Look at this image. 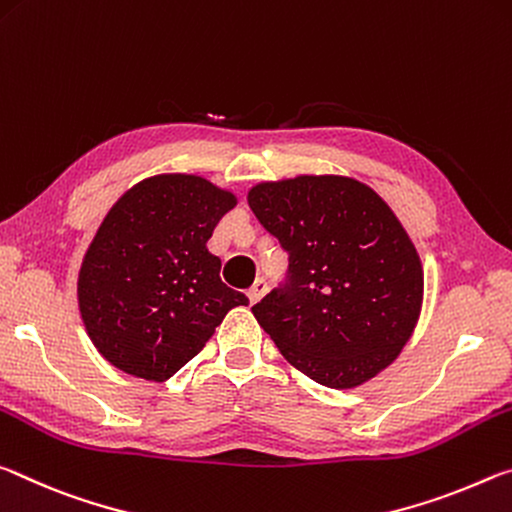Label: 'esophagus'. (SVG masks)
Returning <instances> with one entry per match:
<instances>
[{
    "instance_id": "34e87169",
    "label": "esophagus",
    "mask_w": 512,
    "mask_h": 512,
    "mask_svg": "<svg viewBox=\"0 0 512 512\" xmlns=\"http://www.w3.org/2000/svg\"><path fill=\"white\" fill-rule=\"evenodd\" d=\"M265 292H267V281L265 279H256L254 283H251V288L247 290V297H249L251 304H256V301L261 299Z\"/></svg>"
}]
</instances>
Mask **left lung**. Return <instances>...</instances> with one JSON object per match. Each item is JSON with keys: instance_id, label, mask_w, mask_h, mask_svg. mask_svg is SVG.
<instances>
[{"instance_id": "1", "label": "left lung", "mask_w": 512, "mask_h": 512, "mask_svg": "<svg viewBox=\"0 0 512 512\" xmlns=\"http://www.w3.org/2000/svg\"><path fill=\"white\" fill-rule=\"evenodd\" d=\"M249 206L288 254L251 308L297 370L354 388L397 358L422 306V265L395 213L360 181L297 177L251 188Z\"/></svg>"}]
</instances>
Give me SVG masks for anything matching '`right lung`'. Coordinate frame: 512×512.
<instances>
[{"instance_id": "right-lung-1", "label": "right lung", "mask_w": 512, "mask_h": 512, "mask_svg": "<svg viewBox=\"0 0 512 512\" xmlns=\"http://www.w3.org/2000/svg\"><path fill=\"white\" fill-rule=\"evenodd\" d=\"M236 197L192 174L140 181L106 215L79 272L90 340L117 370L167 381L211 338L242 292L206 249Z\"/></svg>"}]
</instances>
